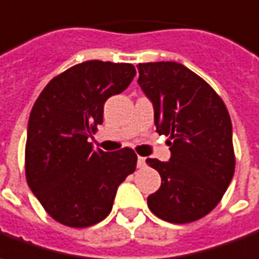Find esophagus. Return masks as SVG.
<instances>
[{
  "instance_id": "34e87169",
  "label": "esophagus",
  "mask_w": 259,
  "mask_h": 259,
  "mask_svg": "<svg viewBox=\"0 0 259 259\" xmlns=\"http://www.w3.org/2000/svg\"><path fill=\"white\" fill-rule=\"evenodd\" d=\"M137 166H139V167H144V166H146V159H144V157H140V156H139V157H137Z\"/></svg>"
}]
</instances>
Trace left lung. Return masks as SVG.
<instances>
[{"mask_svg": "<svg viewBox=\"0 0 259 259\" xmlns=\"http://www.w3.org/2000/svg\"><path fill=\"white\" fill-rule=\"evenodd\" d=\"M159 135L168 137V161L147 159L161 177L147 197L154 215L174 224L207 215L228 189L235 170L233 124L226 105L204 79L177 62L139 63Z\"/></svg>", "mask_w": 259, "mask_h": 259, "instance_id": "obj_1", "label": "left lung"}]
</instances>
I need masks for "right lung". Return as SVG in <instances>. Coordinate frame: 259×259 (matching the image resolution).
<instances>
[{
    "label": "right lung",
    "mask_w": 259,
    "mask_h": 259,
    "mask_svg": "<svg viewBox=\"0 0 259 259\" xmlns=\"http://www.w3.org/2000/svg\"><path fill=\"white\" fill-rule=\"evenodd\" d=\"M136 75L132 63L86 61L62 72L33 105L26 133L29 189L55 221L73 228L109 215L119 184L136 170L129 147L93 150L89 137L103 123V106Z\"/></svg>",
    "instance_id": "add662e5"
}]
</instances>
